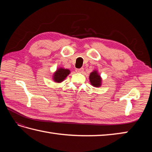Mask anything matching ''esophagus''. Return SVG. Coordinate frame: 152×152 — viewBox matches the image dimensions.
Here are the masks:
<instances>
[{"label": "esophagus", "mask_w": 152, "mask_h": 152, "mask_svg": "<svg viewBox=\"0 0 152 152\" xmlns=\"http://www.w3.org/2000/svg\"><path fill=\"white\" fill-rule=\"evenodd\" d=\"M76 72L77 73H82V72H83V68H80V69H76Z\"/></svg>", "instance_id": "34e87169"}]
</instances>
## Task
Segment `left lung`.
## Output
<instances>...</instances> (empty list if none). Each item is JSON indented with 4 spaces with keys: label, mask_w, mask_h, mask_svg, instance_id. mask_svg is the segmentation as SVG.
Masks as SVG:
<instances>
[{
    "label": "left lung",
    "mask_w": 152,
    "mask_h": 152,
    "mask_svg": "<svg viewBox=\"0 0 152 152\" xmlns=\"http://www.w3.org/2000/svg\"><path fill=\"white\" fill-rule=\"evenodd\" d=\"M89 82L93 86L96 87V88H99V87L101 86L102 78L101 76L99 74L97 70H93L92 72L90 73Z\"/></svg>",
    "instance_id": "left-lung-1"
}]
</instances>
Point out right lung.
Returning a JSON list of instances; mask_svg holds the SVG:
<instances>
[{"mask_svg":"<svg viewBox=\"0 0 152 152\" xmlns=\"http://www.w3.org/2000/svg\"><path fill=\"white\" fill-rule=\"evenodd\" d=\"M70 73V71L69 69H65L62 67L58 68L56 72L53 73V80L56 83L62 82Z\"/></svg>","mask_w":152,"mask_h":152,"instance_id":"1","label":"right lung"}]
</instances>
